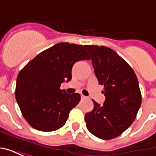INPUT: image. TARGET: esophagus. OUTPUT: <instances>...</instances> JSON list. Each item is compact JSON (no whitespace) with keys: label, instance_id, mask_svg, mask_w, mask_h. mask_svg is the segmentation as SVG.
<instances>
[{"label":"esophagus","instance_id":"34e87169","mask_svg":"<svg viewBox=\"0 0 156 156\" xmlns=\"http://www.w3.org/2000/svg\"><path fill=\"white\" fill-rule=\"evenodd\" d=\"M81 98H86V97H85L84 95L81 94Z\"/></svg>","mask_w":156,"mask_h":156}]
</instances>
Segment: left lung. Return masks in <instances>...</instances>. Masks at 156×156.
<instances>
[{
  "instance_id": "8db88e82",
  "label": "left lung",
  "mask_w": 156,
  "mask_h": 156,
  "mask_svg": "<svg viewBox=\"0 0 156 156\" xmlns=\"http://www.w3.org/2000/svg\"><path fill=\"white\" fill-rule=\"evenodd\" d=\"M90 54L98 83L104 86L105 101L85 115L89 132L103 140L119 136L136 118L141 105L137 77L129 65L113 49L105 46H85Z\"/></svg>"
}]
</instances>
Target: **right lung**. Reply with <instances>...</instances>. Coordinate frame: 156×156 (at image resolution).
Instances as JSON below:
<instances>
[{
	"label": "right lung",
	"mask_w": 156,
	"mask_h": 156,
	"mask_svg": "<svg viewBox=\"0 0 156 156\" xmlns=\"http://www.w3.org/2000/svg\"><path fill=\"white\" fill-rule=\"evenodd\" d=\"M85 59L89 58L83 46L60 42L40 52L20 71L16 98L32 128L48 132L64 125L81 97L78 93L67 94L60 86L71 80L75 62Z\"/></svg>",
	"instance_id": "1"
}]
</instances>
